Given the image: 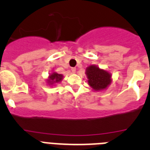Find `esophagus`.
Listing matches in <instances>:
<instances>
[{
	"instance_id": "1",
	"label": "esophagus",
	"mask_w": 150,
	"mask_h": 150,
	"mask_svg": "<svg viewBox=\"0 0 150 150\" xmlns=\"http://www.w3.org/2000/svg\"><path fill=\"white\" fill-rule=\"evenodd\" d=\"M76 69L75 68V67H72V68H71V71H72V73H76Z\"/></svg>"
}]
</instances>
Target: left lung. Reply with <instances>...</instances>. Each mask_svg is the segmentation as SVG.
I'll return each mask as SVG.
<instances>
[{
    "mask_svg": "<svg viewBox=\"0 0 150 150\" xmlns=\"http://www.w3.org/2000/svg\"><path fill=\"white\" fill-rule=\"evenodd\" d=\"M86 75L88 79V84L95 90L104 89L111 82V76L109 73L100 70L96 66L88 67L86 69Z\"/></svg>",
    "mask_w": 150,
    "mask_h": 150,
    "instance_id": "8db88e82",
    "label": "left lung"
}]
</instances>
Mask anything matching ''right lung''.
<instances>
[{
	"instance_id": "obj_1",
	"label": "right lung",
	"mask_w": 150,
	"mask_h": 150,
	"mask_svg": "<svg viewBox=\"0 0 150 150\" xmlns=\"http://www.w3.org/2000/svg\"><path fill=\"white\" fill-rule=\"evenodd\" d=\"M62 79V74H56V73H53L50 76V80L51 83H55V82H59Z\"/></svg>"
}]
</instances>
